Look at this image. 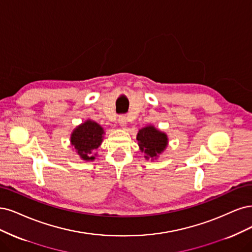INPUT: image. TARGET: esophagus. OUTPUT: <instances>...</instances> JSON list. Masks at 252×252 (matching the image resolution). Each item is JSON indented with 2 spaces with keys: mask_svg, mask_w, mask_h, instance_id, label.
Returning <instances> with one entry per match:
<instances>
[{
  "mask_svg": "<svg viewBox=\"0 0 252 252\" xmlns=\"http://www.w3.org/2000/svg\"><path fill=\"white\" fill-rule=\"evenodd\" d=\"M126 116H120L119 117V119H118V124H119V126H121V127H126Z\"/></svg>",
  "mask_w": 252,
  "mask_h": 252,
  "instance_id": "34e87169",
  "label": "esophagus"
}]
</instances>
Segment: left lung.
Masks as SVG:
<instances>
[{"label":"left lung","instance_id":"obj_1","mask_svg":"<svg viewBox=\"0 0 252 252\" xmlns=\"http://www.w3.org/2000/svg\"><path fill=\"white\" fill-rule=\"evenodd\" d=\"M136 139L144 158L156 160L165 151L168 145V137L166 133L160 131L152 125L145 126L137 133Z\"/></svg>","mask_w":252,"mask_h":252}]
</instances>
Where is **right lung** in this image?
Wrapping results in <instances>:
<instances>
[{"label":"right lung","instance_id":"add662e5","mask_svg":"<svg viewBox=\"0 0 252 252\" xmlns=\"http://www.w3.org/2000/svg\"><path fill=\"white\" fill-rule=\"evenodd\" d=\"M103 127L96 121L87 119L73 129L70 143L79 158L85 161H93L97 156L96 150L102 143Z\"/></svg>","mask_w":252,"mask_h":252}]
</instances>
